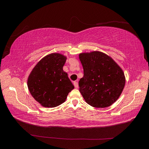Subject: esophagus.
I'll return each instance as SVG.
<instances>
[{"label":"esophagus","instance_id":"obj_1","mask_svg":"<svg viewBox=\"0 0 149 149\" xmlns=\"http://www.w3.org/2000/svg\"><path fill=\"white\" fill-rule=\"evenodd\" d=\"M74 87L75 88H77L78 87V82H77V81H75L74 82Z\"/></svg>","mask_w":149,"mask_h":149}]
</instances>
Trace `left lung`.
Returning <instances> with one entry per match:
<instances>
[{
	"label": "left lung",
	"instance_id": "obj_1",
	"mask_svg": "<svg viewBox=\"0 0 149 149\" xmlns=\"http://www.w3.org/2000/svg\"><path fill=\"white\" fill-rule=\"evenodd\" d=\"M84 77L79 81V91L87 104L95 108L112 105L122 93L125 78L122 68L103 52L81 53Z\"/></svg>",
	"mask_w": 149,
	"mask_h": 149
}]
</instances>
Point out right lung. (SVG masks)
<instances>
[{"mask_svg": "<svg viewBox=\"0 0 149 149\" xmlns=\"http://www.w3.org/2000/svg\"><path fill=\"white\" fill-rule=\"evenodd\" d=\"M65 61L64 55L50 54L40 60L29 74V92L42 107H58L65 102L68 93L74 89L68 74L63 70Z\"/></svg>", "mask_w": 149, "mask_h": 149, "instance_id": "obj_1", "label": "right lung"}]
</instances>
